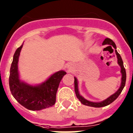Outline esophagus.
Here are the masks:
<instances>
[{
	"label": "esophagus",
	"instance_id": "34e87169",
	"mask_svg": "<svg viewBox=\"0 0 133 133\" xmlns=\"http://www.w3.org/2000/svg\"><path fill=\"white\" fill-rule=\"evenodd\" d=\"M68 69H69V70H71V69H70V68H71V67H70V66H68Z\"/></svg>",
	"mask_w": 133,
	"mask_h": 133
}]
</instances>
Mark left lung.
I'll list each match as a JSON object with an SVG mask.
<instances>
[{"label":"left lung","instance_id":"left-lung-1","mask_svg":"<svg viewBox=\"0 0 133 133\" xmlns=\"http://www.w3.org/2000/svg\"><path fill=\"white\" fill-rule=\"evenodd\" d=\"M103 44H110V45L114 47V49H115V53L117 56V58H118V64L121 66V73H122V82H121V87L119 88L117 92H115L114 95H111L110 97H109L108 98H107L106 100L103 101V102H101V103H93V102H90L87 101V100L84 99L83 97H82V96L79 95V92H78V82H77V78L75 77V93L77 95V97L78 98L81 103L82 104H84V105H87V106L89 107H103L107 106L109 104H110V103H112L114 101L117 99L118 98V97L119 96V95L121 93L122 90L124 89V86H125V83H126V70L124 67V65H123V60H122L121 56V55L118 54V52L117 51V47H116V44L114 43L113 41L111 39L109 38H107L104 39V41H103Z\"/></svg>","mask_w":133,"mask_h":133}]
</instances>
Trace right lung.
Masks as SVG:
<instances>
[{
  "label": "right lung",
  "instance_id": "obj_1",
  "mask_svg": "<svg viewBox=\"0 0 133 133\" xmlns=\"http://www.w3.org/2000/svg\"><path fill=\"white\" fill-rule=\"evenodd\" d=\"M23 45L16 49L13 56L9 75V87L14 98L24 107L31 110H39L52 107L56 102L59 83L66 72L61 70L43 84L31 86L22 83L18 78V61Z\"/></svg>",
  "mask_w": 133,
  "mask_h": 133
}]
</instances>
